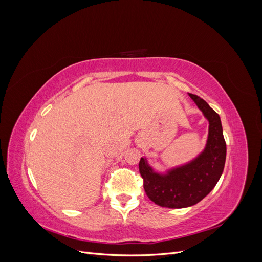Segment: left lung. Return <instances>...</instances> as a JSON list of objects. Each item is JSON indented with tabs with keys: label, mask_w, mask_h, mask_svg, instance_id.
<instances>
[{
	"label": "left lung",
	"mask_w": 262,
	"mask_h": 262,
	"mask_svg": "<svg viewBox=\"0 0 262 262\" xmlns=\"http://www.w3.org/2000/svg\"><path fill=\"white\" fill-rule=\"evenodd\" d=\"M189 96L209 122L207 143L202 152L191 161L163 172L155 170L145 156L139 163L147 196L163 208L184 209L200 202L215 187L224 169L226 143L220 116L199 96Z\"/></svg>",
	"instance_id": "left-lung-1"
}]
</instances>
